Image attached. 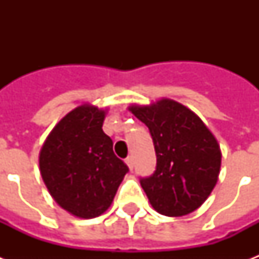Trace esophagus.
<instances>
[{
	"label": "esophagus",
	"instance_id": "obj_1",
	"mask_svg": "<svg viewBox=\"0 0 259 259\" xmlns=\"http://www.w3.org/2000/svg\"><path fill=\"white\" fill-rule=\"evenodd\" d=\"M125 162H126V165L129 166V169L133 170V157H132V156H130V157H127L125 160Z\"/></svg>",
	"mask_w": 259,
	"mask_h": 259
}]
</instances>
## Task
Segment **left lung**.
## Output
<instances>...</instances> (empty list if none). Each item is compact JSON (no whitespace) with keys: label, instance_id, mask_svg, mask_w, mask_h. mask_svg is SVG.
Returning a JSON list of instances; mask_svg holds the SVG:
<instances>
[{"label":"left lung","instance_id":"obj_1","mask_svg":"<svg viewBox=\"0 0 259 259\" xmlns=\"http://www.w3.org/2000/svg\"><path fill=\"white\" fill-rule=\"evenodd\" d=\"M129 111L153 138L157 166L152 176L140 180L152 207L166 217L193 212L211 195L221 172L215 136L192 110L168 98L132 105Z\"/></svg>","mask_w":259,"mask_h":259}]
</instances>
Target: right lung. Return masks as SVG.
Here are the masks:
<instances>
[{
    "instance_id": "obj_1",
    "label": "right lung",
    "mask_w": 259,
    "mask_h": 259,
    "mask_svg": "<svg viewBox=\"0 0 259 259\" xmlns=\"http://www.w3.org/2000/svg\"><path fill=\"white\" fill-rule=\"evenodd\" d=\"M107 110L84 103L55 126L38 156L42 181L54 200L82 219L109 208L129 168L102 130Z\"/></svg>"
}]
</instances>
